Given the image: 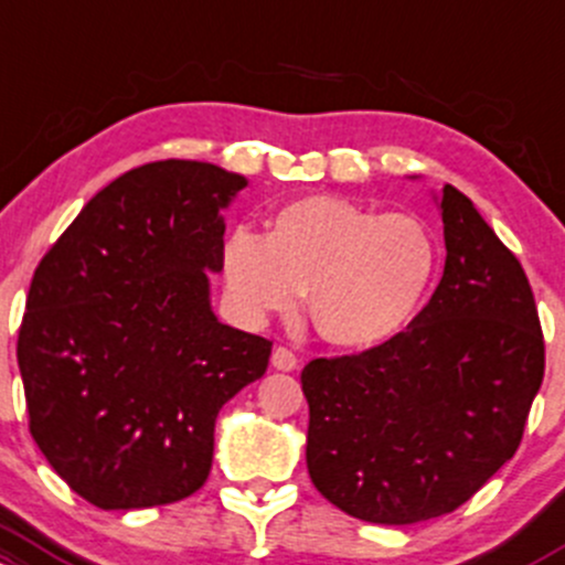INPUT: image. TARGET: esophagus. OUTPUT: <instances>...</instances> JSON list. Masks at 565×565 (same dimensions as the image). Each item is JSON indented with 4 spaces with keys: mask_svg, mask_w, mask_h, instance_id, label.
Masks as SVG:
<instances>
[{
    "mask_svg": "<svg viewBox=\"0 0 565 565\" xmlns=\"http://www.w3.org/2000/svg\"><path fill=\"white\" fill-rule=\"evenodd\" d=\"M270 364H273V367H276V370H281V373H292V370H297V356H295V351H289L287 345H276V349H273Z\"/></svg>",
    "mask_w": 565,
    "mask_h": 565,
    "instance_id": "1",
    "label": "esophagus"
}]
</instances>
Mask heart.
<instances>
[{
  "instance_id": "obj_1",
  "label": "heart",
  "mask_w": 565,
  "mask_h": 565,
  "mask_svg": "<svg viewBox=\"0 0 565 565\" xmlns=\"http://www.w3.org/2000/svg\"><path fill=\"white\" fill-rule=\"evenodd\" d=\"M437 259V244L418 216L308 195L276 209L265 238L235 227L222 244L220 270L241 319L259 324L308 295L321 338L343 349H375L415 319Z\"/></svg>"
}]
</instances>
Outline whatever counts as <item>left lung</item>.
I'll return each instance as SVG.
<instances>
[{
	"label": "left lung",
	"mask_w": 565,
	"mask_h": 565,
	"mask_svg": "<svg viewBox=\"0 0 565 565\" xmlns=\"http://www.w3.org/2000/svg\"><path fill=\"white\" fill-rule=\"evenodd\" d=\"M445 270L388 343L313 359L306 461L316 491L367 523L458 510L523 439L544 338L523 265L454 184L439 198Z\"/></svg>",
	"instance_id": "1"
}]
</instances>
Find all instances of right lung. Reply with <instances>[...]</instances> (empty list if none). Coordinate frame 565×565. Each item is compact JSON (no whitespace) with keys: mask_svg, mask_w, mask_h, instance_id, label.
I'll use <instances>...</instances> for the list:
<instances>
[{"mask_svg":"<svg viewBox=\"0 0 565 565\" xmlns=\"http://www.w3.org/2000/svg\"><path fill=\"white\" fill-rule=\"evenodd\" d=\"M241 173L158 160L90 198L36 265L18 332L29 431L98 510H145L206 482L222 405L265 375L270 340L222 324V209Z\"/></svg>","mask_w":565,"mask_h":565,"instance_id":"right-lung-1","label":"right lung"}]
</instances>
